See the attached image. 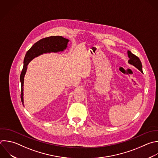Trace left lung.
Returning a JSON list of instances; mask_svg holds the SVG:
<instances>
[{
  "label": "left lung",
  "mask_w": 158,
  "mask_h": 158,
  "mask_svg": "<svg viewBox=\"0 0 158 158\" xmlns=\"http://www.w3.org/2000/svg\"><path fill=\"white\" fill-rule=\"evenodd\" d=\"M128 53V56L129 57V60H128V63L131 65H133V66H135L136 68H137L141 73H143V70H142V64L141 62L139 60V59L135 55H134L133 54H132L130 51H128L127 52Z\"/></svg>",
  "instance_id": "8db88e82"
}]
</instances>
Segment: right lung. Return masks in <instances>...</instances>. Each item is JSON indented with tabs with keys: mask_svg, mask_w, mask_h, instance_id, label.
I'll list each match as a JSON object with an SVG mask.
<instances>
[{
	"mask_svg": "<svg viewBox=\"0 0 158 158\" xmlns=\"http://www.w3.org/2000/svg\"><path fill=\"white\" fill-rule=\"evenodd\" d=\"M69 40L62 36H50L43 38L35 43L33 46L27 51L23 62V67L20 75L21 82V100L23 104V83L24 77L27 72V65L29 62L35 57L39 56L44 53L57 52L63 51L67 47Z\"/></svg>",
	"mask_w": 158,
	"mask_h": 158,
	"instance_id": "obj_1",
	"label": "right lung"
}]
</instances>
